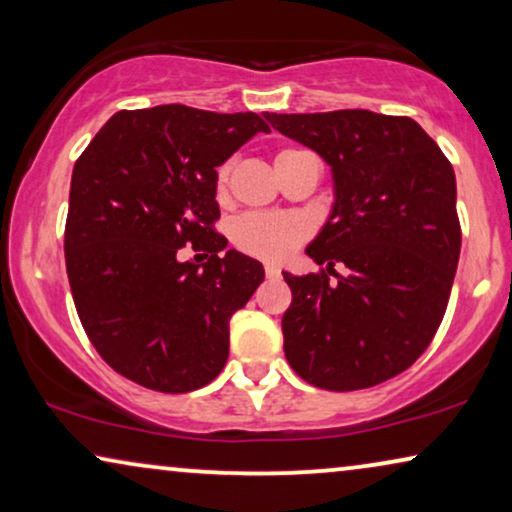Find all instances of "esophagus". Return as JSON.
<instances>
[{
  "instance_id": "1",
  "label": "esophagus",
  "mask_w": 512,
  "mask_h": 512,
  "mask_svg": "<svg viewBox=\"0 0 512 512\" xmlns=\"http://www.w3.org/2000/svg\"><path fill=\"white\" fill-rule=\"evenodd\" d=\"M265 277L279 279V277H282V270H279L275 263H265Z\"/></svg>"
}]
</instances>
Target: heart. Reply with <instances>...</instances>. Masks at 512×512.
Masks as SVG:
<instances>
[{
  "label": "heart",
  "instance_id": "b5f03b06",
  "mask_svg": "<svg viewBox=\"0 0 512 512\" xmlns=\"http://www.w3.org/2000/svg\"><path fill=\"white\" fill-rule=\"evenodd\" d=\"M296 149H286L279 156H286ZM277 156V158H279ZM230 177H233V163L219 167L216 174V195L226 198ZM310 228L298 216L286 214H251L242 216L233 226V242L251 256L265 258V261H282L305 240Z\"/></svg>",
  "mask_w": 512,
  "mask_h": 512
}]
</instances>
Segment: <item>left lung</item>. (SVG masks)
I'll return each mask as SVG.
<instances>
[{
    "instance_id": "8db88e82",
    "label": "left lung",
    "mask_w": 512,
    "mask_h": 512,
    "mask_svg": "<svg viewBox=\"0 0 512 512\" xmlns=\"http://www.w3.org/2000/svg\"><path fill=\"white\" fill-rule=\"evenodd\" d=\"M263 116L319 153L333 179L331 214L305 249L326 270L282 272L293 293L282 317L286 361L314 387H375L410 368L443 321L461 251L450 160L408 116Z\"/></svg>"
}]
</instances>
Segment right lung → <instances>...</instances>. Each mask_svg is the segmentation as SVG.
Here are the masks:
<instances>
[{"mask_svg":"<svg viewBox=\"0 0 512 512\" xmlns=\"http://www.w3.org/2000/svg\"><path fill=\"white\" fill-rule=\"evenodd\" d=\"M258 132V114L184 104L118 111L76 160L65 261L76 312L116 373L186 394L228 361L230 317L265 279L254 258L226 249L216 167ZM186 243L205 264L179 262Z\"/></svg>","mask_w":512,"mask_h":512,"instance_id":"add662e5","label":"right lung"}]
</instances>
